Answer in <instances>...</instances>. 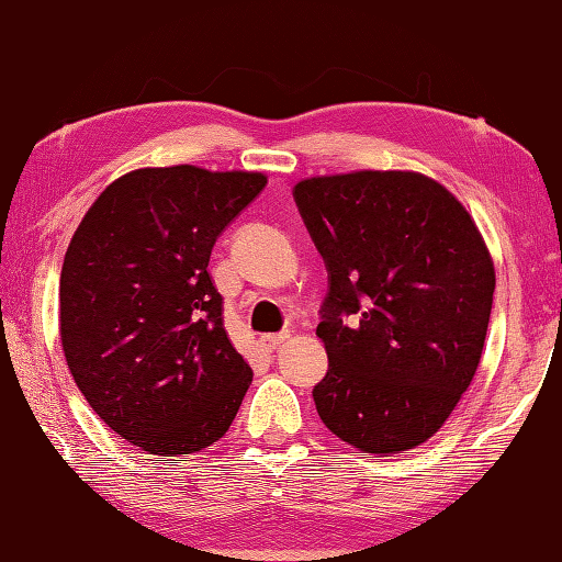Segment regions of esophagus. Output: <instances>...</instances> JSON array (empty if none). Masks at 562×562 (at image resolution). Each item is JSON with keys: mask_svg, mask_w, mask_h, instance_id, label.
Returning a JSON list of instances; mask_svg holds the SVG:
<instances>
[{"mask_svg": "<svg viewBox=\"0 0 562 562\" xmlns=\"http://www.w3.org/2000/svg\"><path fill=\"white\" fill-rule=\"evenodd\" d=\"M260 340L268 350H274V348H280L284 340H290V334H268V336H262Z\"/></svg>", "mask_w": 562, "mask_h": 562, "instance_id": "esophagus-1", "label": "esophagus"}]
</instances>
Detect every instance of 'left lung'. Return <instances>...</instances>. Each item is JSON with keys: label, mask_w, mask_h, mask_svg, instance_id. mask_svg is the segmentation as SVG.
I'll list each match as a JSON object with an SVG mask.
<instances>
[{"label": "left lung", "mask_w": 562, "mask_h": 562, "mask_svg": "<svg viewBox=\"0 0 562 562\" xmlns=\"http://www.w3.org/2000/svg\"><path fill=\"white\" fill-rule=\"evenodd\" d=\"M294 200L328 268L318 416L362 453L426 443L470 387L487 336L497 278L475 218L414 170L316 175Z\"/></svg>", "instance_id": "obj_1"}]
</instances>
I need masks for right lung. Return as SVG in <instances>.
Instances as JSON below:
<instances>
[{"label":"right lung","mask_w":562,"mask_h":562,"mask_svg":"<svg viewBox=\"0 0 562 562\" xmlns=\"http://www.w3.org/2000/svg\"><path fill=\"white\" fill-rule=\"evenodd\" d=\"M266 182L246 170L138 168L72 234L60 270L65 360L99 419L150 456L216 443L252 382L206 266Z\"/></svg>","instance_id":"add662e5"}]
</instances>
